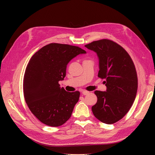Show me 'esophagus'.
<instances>
[{
	"instance_id": "obj_1",
	"label": "esophagus",
	"mask_w": 155,
	"mask_h": 155,
	"mask_svg": "<svg viewBox=\"0 0 155 155\" xmlns=\"http://www.w3.org/2000/svg\"><path fill=\"white\" fill-rule=\"evenodd\" d=\"M89 93H90V92H88V91H83L82 92V94H83V95H88Z\"/></svg>"
}]
</instances>
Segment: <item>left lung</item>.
<instances>
[{
	"instance_id": "left-lung-1",
	"label": "left lung",
	"mask_w": 155,
	"mask_h": 155,
	"mask_svg": "<svg viewBox=\"0 0 155 155\" xmlns=\"http://www.w3.org/2000/svg\"><path fill=\"white\" fill-rule=\"evenodd\" d=\"M99 58L98 77L105 79V92L96 91V104L92 107L93 114L101 122L112 124L127 113L137 96V73L127 51L109 39H101L86 45Z\"/></svg>"
}]
</instances>
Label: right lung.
<instances>
[{
    "instance_id": "obj_1",
    "label": "right lung",
    "mask_w": 155,
    "mask_h": 155,
    "mask_svg": "<svg viewBox=\"0 0 155 155\" xmlns=\"http://www.w3.org/2000/svg\"><path fill=\"white\" fill-rule=\"evenodd\" d=\"M85 53L78 46L50 43L30 59L23 79V92L28 107L41 122L58 127L70 118L80 92H67L59 81L66 76L70 61Z\"/></svg>"
}]
</instances>
